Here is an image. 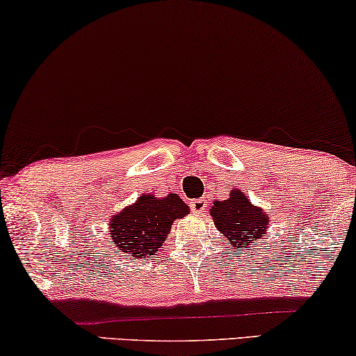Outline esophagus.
<instances>
[{"mask_svg":"<svg viewBox=\"0 0 356 356\" xmlns=\"http://www.w3.org/2000/svg\"><path fill=\"white\" fill-rule=\"evenodd\" d=\"M190 208H192L193 212H201L206 208V200L204 198H195L190 203Z\"/></svg>","mask_w":356,"mask_h":356,"instance_id":"esophagus-1","label":"esophagus"}]
</instances>
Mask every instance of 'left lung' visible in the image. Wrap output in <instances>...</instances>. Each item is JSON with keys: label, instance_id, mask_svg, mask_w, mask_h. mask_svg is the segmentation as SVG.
<instances>
[{"label": "left lung", "instance_id": "1", "mask_svg": "<svg viewBox=\"0 0 356 356\" xmlns=\"http://www.w3.org/2000/svg\"><path fill=\"white\" fill-rule=\"evenodd\" d=\"M209 212L217 229L229 238V245L243 248L252 241L264 240L268 216L252 206L241 190H233L229 200L216 201Z\"/></svg>", "mask_w": 356, "mask_h": 356}]
</instances>
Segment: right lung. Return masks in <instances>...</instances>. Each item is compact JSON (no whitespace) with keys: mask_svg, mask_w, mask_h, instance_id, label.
Returning <instances> with one entry per match:
<instances>
[{"mask_svg":"<svg viewBox=\"0 0 356 356\" xmlns=\"http://www.w3.org/2000/svg\"><path fill=\"white\" fill-rule=\"evenodd\" d=\"M188 206L176 193L166 198L142 195L134 204L111 217V240L120 252L136 257L156 256L158 248L176 219L188 214Z\"/></svg>","mask_w":356,"mask_h":356,"instance_id":"right-lung-1","label":"right lung"}]
</instances>
